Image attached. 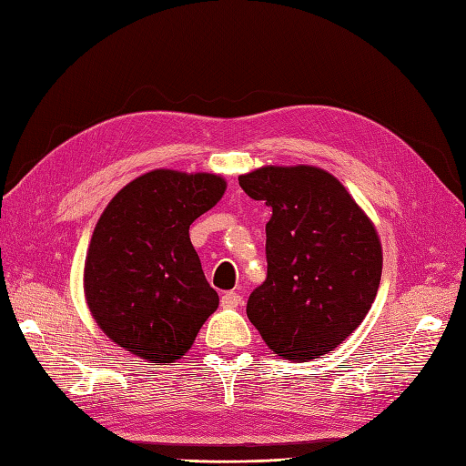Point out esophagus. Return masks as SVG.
Masks as SVG:
<instances>
[{
    "instance_id": "obj_1",
    "label": "esophagus",
    "mask_w": 466,
    "mask_h": 466,
    "mask_svg": "<svg viewBox=\"0 0 466 466\" xmlns=\"http://www.w3.org/2000/svg\"><path fill=\"white\" fill-rule=\"evenodd\" d=\"M220 302H222V306H226V309H238V306L242 304V299H240V294H236V292H224Z\"/></svg>"
}]
</instances>
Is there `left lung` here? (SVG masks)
<instances>
[{
    "instance_id": "left-lung-1",
    "label": "left lung",
    "mask_w": 466,
    "mask_h": 466,
    "mask_svg": "<svg viewBox=\"0 0 466 466\" xmlns=\"http://www.w3.org/2000/svg\"><path fill=\"white\" fill-rule=\"evenodd\" d=\"M272 210L266 224L268 276L246 314L274 354L312 360L359 329L376 299L382 248L346 187L314 166H266L238 177Z\"/></svg>"
}]
</instances>
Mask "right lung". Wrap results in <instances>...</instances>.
<instances>
[{"label":"right lung","mask_w":466,"mask_h":466,"mask_svg":"<svg viewBox=\"0 0 466 466\" xmlns=\"http://www.w3.org/2000/svg\"><path fill=\"white\" fill-rule=\"evenodd\" d=\"M224 190L220 176L154 170L107 204L87 250L84 289L94 320L122 349L174 362L218 309L190 224Z\"/></svg>","instance_id":"obj_1"}]
</instances>
